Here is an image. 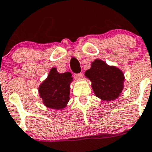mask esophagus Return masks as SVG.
<instances>
[{
  "mask_svg": "<svg viewBox=\"0 0 152 152\" xmlns=\"http://www.w3.org/2000/svg\"><path fill=\"white\" fill-rule=\"evenodd\" d=\"M82 77H83V74H82V73H77V74H75V78H76V79H81Z\"/></svg>",
  "mask_w": 152,
  "mask_h": 152,
  "instance_id": "1",
  "label": "esophagus"
}]
</instances>
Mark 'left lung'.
Listing matches in <instances>:
<instances>
[{
  "mask_svg": "<svg viewBox=\"0 0 152 152\" xmlns=\"http://www.w3.org/2000/svg\"><path fill=\"white\" fill-rule=\"evenodd\" d=\"M92 82L91 86L96 97L102 101H113L120 96L124 89V73L113 65L96 59L91 62V67L85 73Z\"/></svg>",
  "mask_w": 152,
  "mask_h": 152,
  "instance_id": "8db88e82",
  "label": "left lung"
}]
</instances>
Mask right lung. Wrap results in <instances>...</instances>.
Instances as JSON below:
<instances>
[{
    "instance_id": "1",
    "label": "right lung",
    "mask_w": 152,
    "mask_h": 152,
    "mask_svg": "<svg viewBox=\"0 0 152 152\" xmlns=\"http://www.w3.org/2000/svg\"><path fill=\"white\" fill-rule=\"evenodd\" d=\"M72 81L70 72L59 73L56 67H52L48 77L39 86L38 91L43 104L52 110H63L70 100Z\"/></svg>"
}]
</instances>
